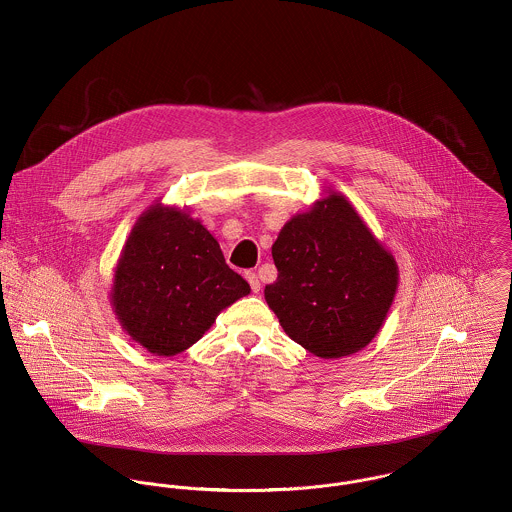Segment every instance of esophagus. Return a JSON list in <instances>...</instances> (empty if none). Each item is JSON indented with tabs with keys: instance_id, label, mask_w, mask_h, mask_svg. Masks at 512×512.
I'll list each match as a JSON object with an SVG mask.
<instances>
[{
	"instance_id": "1",
	"label": "esophagus",
	"mask_w": 512,
	"mask_h": 512,
	"mask_svg": "<svg viewBox=\"0 0 512 512\" xmlns=\"http://www.w3.org/2000/svg\"><path fill=\"white\" fill-rule=\"evenodd\" d=\"M244 278L248 280V284H250V288H252V292L258 293L260 292V280H258V276L254 274V272H246L244 274Z\"/></svg>"
}]
</instances>
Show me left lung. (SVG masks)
Returning a JSON list of instances; mask_svg holds the SVG:
<instances>
[{
    "label": "left lung",
    "mask_w": 512,
    "mask_h": 512,
    "mask_svg": "<svg viewBox=\"0 0 512 512\" xmlns=\"http://www.w3.org/2000/svg\"><path fill=\"white\" fill-rule=\"evenodd\" d=\"M272 258L278 280L264 297L305 351L343 359L380 333L398 290V264L343 193L327 189L295 213Z\"/></svg>",
    "instance_id": "8db88e82"
}]
</instances>
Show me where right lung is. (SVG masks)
Instances as JSON below:
<instances>
[{"label": "right lung", "mask_w": 512, "mask_h": 512, "mask_svg": "<svg viewBox=\"0 0 512 512\" xmlns=\"http://www.w3.org/2000/svg\"><path fill=\"white\" fill-rule=\"evenodd\" d=\"M250 293L217 238L189 211L155 201L134 222L110 284L122 331L155 357L195 345L220 311Z\"/></svg>", "instance_id": "add662e5"}]
</instances>
